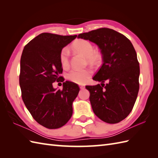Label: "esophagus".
Instances as JSON below:
<instances>
[{
	"instance_id": "34e87169",
	"label": "esophagus",
	"mask_w": 158,
	"mask_h": 158,
	"mask_svg": "<svg viewBox=\"0 0 158 158\" xmlns=\"http://www.w3.org/2000/svg\"><path fill=\"white\" fill-rule=\"evenodd\" d=\"M79 88H80V89H84L85 88V86L84 85H79Z\"/></svg>"
}]
</instances>
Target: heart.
Wrapping results in <instances>:
<instances>
[{
  "label": "heart",
  "instance_id": "heart-1",
  "mask_svg": "<svg viewBox=\"0 0 158 158\" xmlns=\"http://www.w3.org/2000/svg\"><path fill=\"white\" fill-rule=\"evenodd\" d=\"M75 52L81 53L88 59L89 62H94L98 59V54L94 51V47L89 41L81 39L76 41L73 45ZM60 61L64 68H66L69 64V51L64 48L60 53ZM92 75V70L89 69H73L67 74L66 78L69 81L78 84L85 83Z\"/></svg>",
  "mask_w": 158,
  "mask_h": 158
}]
</instances>
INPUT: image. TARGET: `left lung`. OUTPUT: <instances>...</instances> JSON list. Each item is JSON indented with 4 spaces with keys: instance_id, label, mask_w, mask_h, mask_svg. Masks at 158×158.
Masks as SVG:
<instances>
[{
    "instance_id": "left-lung-1",
    "label": "left lung",
    "mask_w": 158,
    "mask_h": 158,
    "mask_svg": "<svg viewBox=\"0 0 158 158\" xmlns=\"http://www.w3.org/2000/svg\"><path fill=\"white\" fill-rule=\"evenodd\" d=\"M77 38L96 43L102 53V64L93 77L101 85L85 86L93 111L106 123H119L132 111L138 96L140 67L135 49L128 39L110 28L81 33Z\"/></svg>"
}]
</instances>
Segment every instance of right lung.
I'll return each mask as SVG.
<instances>
[{
	"instance_id": "add662e5",
	"label": "right lung",
	"mask_w": 158,
	"mask_h": 158,
	"mask_svg": "<svg viewBox=\"0 0 158 158\" xmlns=\"http://www.w3.org/2000/svg\"><path fill=\"white\" fill-rule=\"evenodd\" d=\"M76 37L41 33L23 49L19 74L22 98L33 118L47 128L61 127L73 115L78 85L65 81L60 90L53 88V83L61 81L60 52Z\"/></svg>"
}]
</instances>
